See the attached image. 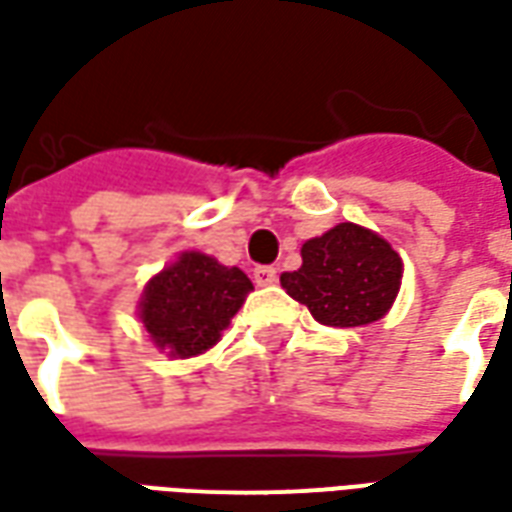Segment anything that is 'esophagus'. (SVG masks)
I'll use <instances>...</instances> for the list:
<instances>
[{"label":"esophagus","instance_id":"esophagus-1","mask_svg":"<svg viewBox=\"0 0 512 512\" xmlns=\"http://www.w3.org/2000/svg\"><path fill=\"white\" fill-rule=\"evenodd\" d=\"M255 282L260 285V288H266V285H274V282H277V268L257 266L255 268Z\"/></svg>","mask_w":512,"mask_h":512}]
</instances>
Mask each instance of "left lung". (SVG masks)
Wrapping results in <instances>:
<instances>
[{"mask_svg": "<svg viewBox=\"0 0 512 512\" xmlns=\"http://www.w3.org/2000/svg\"><path fill=\"white\" fill-rule=\"evenodd\" d=\"M403 277V260L381 235L343 222L301 246V268L279 282L323 326H367L384 318Z\"/></svg>", "mask_w": 512, "mask_h": 512, "instance_id": "obj_1", "label": "left lung"}]
</instances>
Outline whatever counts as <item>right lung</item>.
<instances>
[{
  "instance_id": "obj_1",
  "label": "right lung",
  "mask_w": 512,
  "mask_h": 512,
  "mask_svg": "<svg viewBox=\"0 0 512 512\" xmlns=\"http://www.w3.org/2000/svg\"><path fill=\"white\" fill-rule=\"evenodd\" d=\"M249 290L252 282L241 268L222 266L202 252H183L145 285L139 321L156 348L189 359L219 343Z\"/></svg>"
}]
</instances>
